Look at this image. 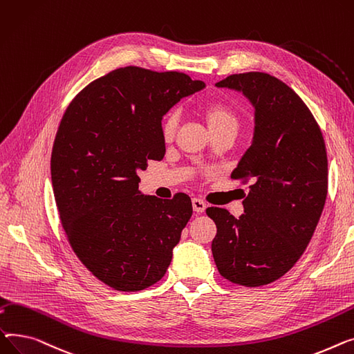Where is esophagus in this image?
I'll use <instances>...</instances> for the list:
<instances>
[{"label": "esophagus", "mask_w": 354, "mask_h": 354, "mask_svg": "<svg viewBox=\"0 0 354 354\" xmlns=\"http://www.w3.org/2000/svg\"><path fill=\"white\" fill-rule=\"evenodd\" d=\"M193 210L196 212V213H204L205 212V209H207V204L203 201V200H200V198H193Z\"/></svg>", "instance_id": "esophagus-1"}]
</instances>
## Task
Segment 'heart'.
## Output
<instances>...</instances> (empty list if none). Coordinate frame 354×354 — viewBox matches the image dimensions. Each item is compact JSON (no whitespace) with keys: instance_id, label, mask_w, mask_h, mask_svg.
<instances>
[{"instance_id":"1","label":"heart","mask_w":354,"mask_h":354,"mask_svg":"<svg viewBox=\"0 0 354 354\" xmlns=\"http://www.w3.org/2000/svg\"><path fill=\"white\" fill-rule=\"evenodd\" d=\"M204 115L207 120V124L212 131H218L224 129H236L237 130V117L233 113L232 109L221 102H212L204 110ZM178 126V114L176 111L169 113L164 117L161 122V134L165 141L173 140L176 130Z\"/></svg>"}]
</instances>
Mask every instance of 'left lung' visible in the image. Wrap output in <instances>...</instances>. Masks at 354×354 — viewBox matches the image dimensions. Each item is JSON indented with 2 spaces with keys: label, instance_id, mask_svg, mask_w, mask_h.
Segmentation results:
<instances>
[{
  "label": "left lung",
  "instance_id": "left-lung-1",
  "mask_svg": "<svg viewBox=\"0 0 354 354\" xmlns=\"http://www.w3.org/2000/svg\"><path fill=\"white\" fill-rule=\"evenodd\" d=\"M216 86L252 102L254 134L232 173L252 181L244 214L205 210L217 225L212 252L224 279L259 287L284 276L313 237L327 196L326 145L313 114L279 78L253 71Z\"/></svg>",
  "mask_w": 354,
  "mask_h": 354
}]
</instances>
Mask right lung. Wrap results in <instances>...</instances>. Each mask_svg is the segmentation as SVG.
I'll list each match as a JSON object with an SVG mask.
<instances>
[{"mask_svg": "<svg viewBox=\"0 0 354 354\" xmlns=\"http://www.w3.org/2000/svg\"><path fill=\"white\" fill-rule=\"evenodd\" d=\"M203 81L177 71L117 68L70 102L54 140L51 181L62 228L74 253L102 283L138 292L161 280L190 197L144 196L137 173L161 161V120Z\"/></svg>", "mask_w": 354, "mask_h": 354, "instance_id": "obj_1", "label": "right lung"}]
</instances>
